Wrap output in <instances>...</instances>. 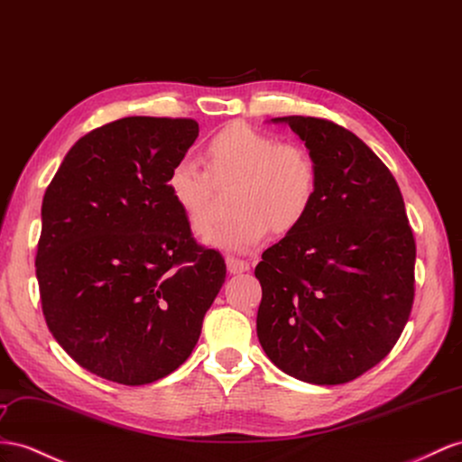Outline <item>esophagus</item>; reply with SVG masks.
<instances>
[{"instance_id":"obj_1","label":"esophagus","mask_w":462,"mask_h":462,"mask_svg":"<svg viewBox=\"0 0 462 462\" xmlns=\"http://www.w3.org/2000/svg\"><path fill=\"white\" fill-rule=\"evenodd\" d=\"M226 269L232 275H238V273H245V271H250V263L244 262V259L226 257Z\"/></svg>"}]
</instances>
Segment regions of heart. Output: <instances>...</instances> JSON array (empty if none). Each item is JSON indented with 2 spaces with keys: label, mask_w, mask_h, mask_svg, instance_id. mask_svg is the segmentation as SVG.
<instances>
[{
  "label": "heart",
  "mask_w": 462,
  "mask_h": 462,
  "mask_svg": "<svg viewBox=\"0 0 462 462\" xmlns=\"http://www.w3.org/2000/svg\"><path fill=\"white\" fill-rule=\"evenodd\" d=\"M205 160L208 173L195 162H175L165 189L189 228L207 234L217 218L212 181H239L232 195V210L238 215L208 236L212 247L245 254L263 244L271 230L297 228L314 207L318 168L299 144H281L271 134L236 123L210 138Z\"/></svg>",
  "instance_id": "1"
}]
</instances>
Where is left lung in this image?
<instances>
[{"instance_id":"left-lung-1","label":"left lung","mask_w":462,"mask_h":462,"mask_svg":"<svg viewBox=\"0 0 462 462\" xmlns=\"http://www.w3.org/2000/svg\"><path fill=\"white\" fill-rule=\"evenodd\" d=\"M318 168L309 217L263 252L257 337L271 363L310 384H341L381 363L413 304L416 242L400 187L344 126L279 116Z\"/></svg>"}]
</instances>
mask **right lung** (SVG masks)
<instances>
[{
	"label": "right lung",
	"mask_w": 462,
	"mask_h": 462,
	"mask_svg": "<svg viewBox=\"0 0 462 462\" xmlns=\"http://www.w3.org/2000/svg\"><path fill=\"white\" fill-rule=\"evenodd\" d=\"M197 136L191 118H118L81 136L46 187L34 263L44 320L107 381L148 384L183 365L226 279L165 189Z\"/></svg>",
	"instance_id": "add662e5"
}]
</instances>
